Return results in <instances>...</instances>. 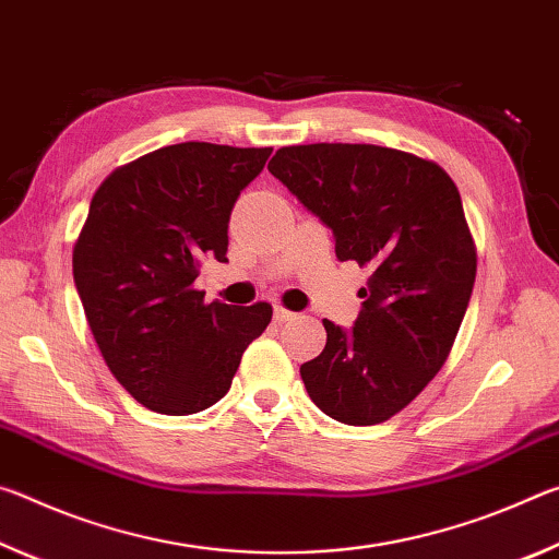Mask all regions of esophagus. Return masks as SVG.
Wrapping results in <instances>:
<instances>
[{
    "instance_id": "34e87169",
    "label": "esophagus",
    "mask_w": 559,
    "mask_h": 559,
    "mask_svg": "<svg viewBox=\"0 0 559 559\" xmlns=\"http://www.w3.org/2000/svg\"><path fill=\"white\" fill-rule=\"evenodd\" d=\"M290 318H296V313H290L288 308L276 306V310H273V320H276V323H286V320H290Z\"/></svg>"
}]
</instances>
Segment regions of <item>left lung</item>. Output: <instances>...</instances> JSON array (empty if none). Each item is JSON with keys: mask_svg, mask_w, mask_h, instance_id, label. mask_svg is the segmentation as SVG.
<instances>
[{"mask_svg": "<svg viewBox=\"0 0 559 559\" xmlns=\"http://www.w3.org/2000/svg\"><path fill=\"white\" fill-rule=\"evenodd\" d=\"M335 234L340 261L372 269L353 333L300 365L310 400L349 427L400 414L447 362L476 281L459 187L433 159L380 145L281 147L269 163Z\"/></svg>", "mask_w": 559, "mask_h": 559, "instance_id": "obj_1", "label": "left lung"}]
</instances>
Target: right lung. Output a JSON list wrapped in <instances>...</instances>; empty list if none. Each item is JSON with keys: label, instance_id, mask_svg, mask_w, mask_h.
<instances>
[{"label": "right lung", "instance_id": "right-lung-1", "mask_svg": "<svg viewBox=\"0 0 559 559\" xmlns=\"http://www.w3.org/2000/svg\"><path fill=\"white\" fill-rule=\"evenodd\" d=\"M271 147L179 143L120 165L91 200L73 281L110 372L157 414H197L229 392L271 302L234 308L194 288L226 261L229 216Z\"/></svg>", "mask_w": 559, "mask_h": 559}]
</instances>
